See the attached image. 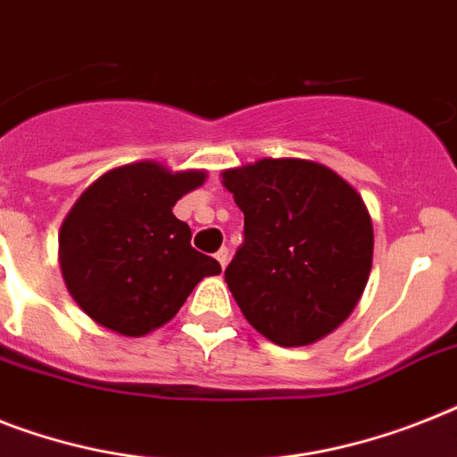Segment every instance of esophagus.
Here are the masks:
<instances>
[{
    "mask_svg": "<svg viewBox=\"0 0 457 457\" xmlns=\"http://www.w3.org/2000/svg\"><path fill=\"white\" fill-rule=\"evenodd\" d=\"M216 261L220 262L222 270L228 267V261H229V251H228V248H220V251H218V253H216Z\"/></svg>",
    "mask_w": 457,
    "mask_h": 457,
    "instance_id": "1",
    "label": "esophagus"
}]
</instances>
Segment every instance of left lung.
<instances>
[{"label": "left lung", "mask_w": 457, "mask_h": 457, "mask_svg": "<svg viewBox=\"0 0 457 457\" xmlns=\"http://www.w3.org/2000/svg\"><path fill=\"white\" fill-rule=\"evenodd\" d=\"M244 213V244L225 270L255 331L281 347L312 345L354 312L373 265L361 195L310 159H258L225 169Z\"/></svg>", "instance_id": "left-lung-1"}]
</instances>
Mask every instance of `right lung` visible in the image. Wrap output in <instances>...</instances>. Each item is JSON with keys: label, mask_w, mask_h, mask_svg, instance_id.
Here are the masks:
<instances>
[{"label": "right lung", "mask_w": 457, "mask_h": 457, "mask_svg": "<svg viewBox=\"0 0 457 457\" xmlns=\"http://www.w3.org/2000/svg\"><path fill=\"white\" fill-rule=\"evenodd\" d=\"M206 170H170L154 159L117 166L74 202L58 232V262L72 300L96 324L124 337L169 324L192 288L220 274L218 261L190 246L173 216Z\"/></svg>", "instance_id": "1"}]
</instances>
